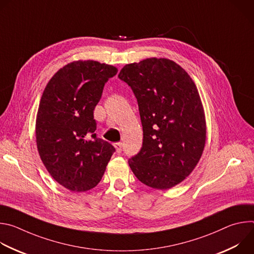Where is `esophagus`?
I'll return each mask as SVG.
<instances>
[{"label":"esophagus","mask_w":254,"mask_h":254,"mask_svg":"<svg viewBox=\"0 0 254 254\" xmlns=\"http://www.w3.org/2000/svg\"><path fill=\"white\" fill-rule=\"evenodd\" d=\"M115 148L117 150V153H122L123 151V142H116L115 143Z\"/></svg>","instance_id":"1"}]
</instances>
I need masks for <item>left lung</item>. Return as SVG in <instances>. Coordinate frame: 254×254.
I'll list each match as a JSON object with an SVG mask.
<instances>
[{"mask_svg":"<svg viewBox=\"0 0 254 254\" xmlns=\"http://www.w3.org/2000/svg\"><path fill=\"white\" fill-rule=\"evenodd\" d=\"M120 79L132 89L143 131L128 165L144 185L168 190L193 172L206 142V119L198 89L184 68L167 58L125 65Z\"/></svg>","mask_w":254,"mask_h":254,"instance_id":"1","label":"left lung"}]
</instances>
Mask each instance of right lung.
I'll list each match as a JSON object with an SVG mask.
<instances>
[{"mask_svg": "<svg viewBox=\"0 0 254 254\" xmlns=\"http://www.w3.org/2000/svg\"><path fill=\"white\" fill-rule=\"evenodd\" d=\"M117 72L116 66L98 61H73L43 91L35 127L38 153L51 177L71 192L94 188L116 151L96 137L93 111Z\"/></svg>", "mask_w": 254, "mask_h": 254, "instance_id": "right-lung-1", "label": "right lung"}]
</instances>
